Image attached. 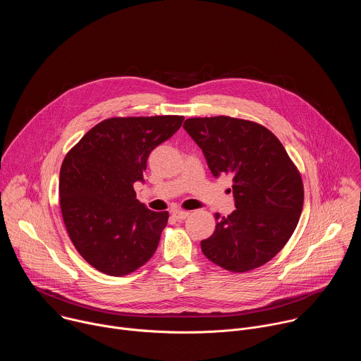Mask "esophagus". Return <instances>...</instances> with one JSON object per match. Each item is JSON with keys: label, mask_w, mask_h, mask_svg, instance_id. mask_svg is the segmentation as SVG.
Listing matches in <instances>:
<instances>
[{"label": "esophagus", "mask_w": 361, "mask_h": 361, "mask_svg": "<svg viewBox=\"0 0 361 361\" xmlns=\"http://www.w3.org/2000/svg\"><path fill=\"white\" fill-rule=\"evenodd\" d=\"M173 216H174L177 220H184V219H187V217L190 216V213H188V212H183V210H174V212H173Z\"/></svg>", "instance_id": "obj_1"}]
</instances>
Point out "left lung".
I'll return each mask as SVG.
<instances>
[{
    "mask_svg": "<svg viewBox=\"0 0 361 361\" xmlns=\"http://www.w3.org/2000/svg\"><path fill=\"white\" fill-rule=\"evenodd\" d=\"M184 130L202 149L214 177L233 178L235 210L216 214L201 241L210 262L233 273L262 267L286 245L302 210L301 176L280 140L262 124L227 116L188 118Z\"/></svg>",
    "mask_w": 361,
    "mask_h": 361,
    "instance_id": "left-lung-1",
    "label": "left lung"
}]
</instances>
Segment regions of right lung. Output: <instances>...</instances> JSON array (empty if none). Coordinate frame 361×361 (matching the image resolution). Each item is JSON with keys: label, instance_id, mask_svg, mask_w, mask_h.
Listing matches in <instances>:
<instances>
[{"label": "right lung", "instance_id": "obj_1", "mask_svg": "<svg viewBox=\"0 0 361 361\" xmlns=\"http://www.w3.org/2000/svg\"><path fill=\"white\" fill-rule=\"evenodd\" d=\"M183 116L114 117L92 127L68 152L60 171L67 233L82 259L109 276H127L156 252L169 212L135 198L149 152L183 124Z\"/></svg>", "mask_w": 361, "mask_h": 361}]
</instances>
